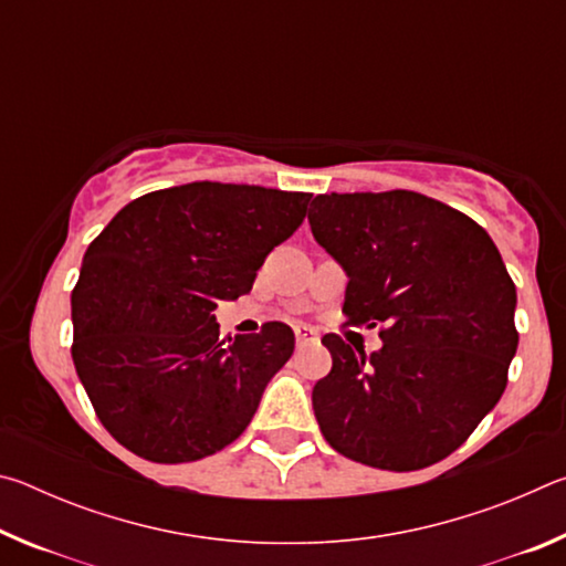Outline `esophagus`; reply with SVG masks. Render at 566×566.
<instances>
[{
    "label": "esophagus",
    "mask_w": 566,
    "mask_h": 566,
    "mask_svg": "<svg viewBox=\"0 0 566 566\" xmlns=\"http://www.w3.org/2000/svg\"><path fill=\"white\" fill-rule=\"evenodd\" d=\"M296 347H306V344H317L319 342V334L314 332L312 327H296Z\"/></svg>",
    "instance_id": "esophagus-1"
}]
</instances>
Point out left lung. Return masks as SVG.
Returning <instances> with one entry per match:
<instances>
[{
    "instance_id": "1",
    "label": "left lung",
    "mask_w": 566,
    "mask_h": 566,
    "mask_svg": "<svg viewBox=\"0 0 566 566\" xmlns=\"http://www.w3.org/2000/svg\"><path fill=\"white\" fill-rule=\"evenodd\" d=\"M310 227L349 276V324H379L385 342L367 357L324 334L332 371L312 391L324 439L391 472L449 457L500 401L520 344L500 249L474 219L407 189L319 195Z\"/></svg>"
}]
</instances>
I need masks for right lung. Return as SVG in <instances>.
<instances>
[{"label":"right lung","mask_w":566,"mask_h":566,"mask_svg":"<svg viewBox=\"0 0 566 566\" xmlns=\"http://www.w3.org/2000/svg\"><path fill=\"white\" fill-rule=\"evenodd\" d=\"M306 191L191 185L149 191L102 229L72 292V359L104 429L137 457L197 462L232 444L294 352V332L219 339V300L304 222Z\"/></svg>","instance_id":"1"}]
</instances>
